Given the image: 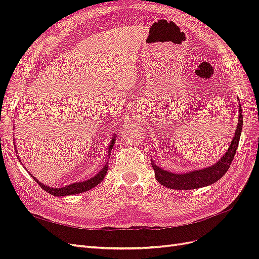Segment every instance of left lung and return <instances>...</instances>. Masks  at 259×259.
<instances>
[{
  "instance_id": "obj_1",
  "label": "left lung",
  "mask_w": 259,
  "mask_h": 259,
  "mask_svg": "<svg viewBox=\"0 0 259 259\" xmlns=\"http://www.w3.org/2000/svg\"><path fill=\"white\" fill-rule=\"evenodd\" d=\"M240 103V101H239ZM243 126V117H242V109L240 104L239 110V122L236 130V134L233 137V142L231 143L228 150L224 154L223 158L219 160L214 165L207 168H203L199 170H193L190 173L186 174H173L168 170L161 169L158 165H154L152 163V167L154 169L155 178L158 182L170 189L176 190H190L202 188L208 185L216 183L218 179H221L229 169L230 164L233 161L234 155H236L238 145L240 142V136Z\"/></svg>"
}]
</instances>
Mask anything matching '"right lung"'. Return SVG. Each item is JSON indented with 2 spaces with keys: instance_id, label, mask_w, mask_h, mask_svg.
Instances as JSON below:
<instances>
[{
  "instance_id": "right-lung-1",
  "label": "right lung",
  "mask_w": 259,
  "mask_h": 259,
  "mask_svg": "<svg viewBox=\"0 0 259 259\" xmlns=\"http://www.w3.org/2000/svg\"><path fill=\"white\" fill-rule=\"evenodd\" d=\"M114 143H115V138L113 137L110 146H109V148H108V160H109V156H110V153H111V150H112V147H113ZM108 167L109 166H108V163H107L106 165L103 167V169H101L96 176H94L93 178H91L89 180H85V182L75 183V184L69 185V186L64 187V188H51V187H48V186L41 184L33 176L32 177L35 179V182L38 185H40V187L42 188V189H44L46 192H49V193H51L53 195H56V197H60V195H72V194H76V193H81V192L88 191V190L92 189V188L97 186L98 184H100L101 182H103L106 174H107Z\"/></svg>"
}]
</instances>
